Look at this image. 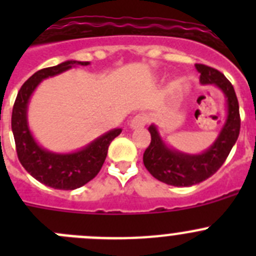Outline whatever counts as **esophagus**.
I'll return each mask as SVG.
<instances>
[{"label":"esophagus","mask_w":256,"mask_h":256,"mask_svg":"<svg viewBox=\"0 0 256 256\" xmlns=\"http://www.w3.org/2000/svg\"><path fill=\"white\" fill-rule=\"evenodd\" d=\"M146 123H148V115L138 114V115H136L132 120H130V126L132 128V130H140V128L146 126Z\"/></svg>","instance_id":"1"}]
</instances>
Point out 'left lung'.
Instances as JSON below:
<instances>
[{
  "label": "left lung",
  "mask_w": 256,
  "mask_h": 256,
  "mask_svg": "<svg viewBox=\"0 0 256 256\" xmlns=\"http://www.w3.org/2000/svg\"><path fill=\"white\" fill-rule=\"evenodd\" d=\"M201 84H212L223 92L227 104V118L218 137L201 154L178 151L165 144L155 124L148 126L151 142L144 154V164L154 178L176 187L198 184L212 177L226 162L240 134V110L234 86L214 68L196 64Z\"/></svg>",
  "instance_id": "obj_1"
}]
</instances>
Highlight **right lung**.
Wrapping results in <instances>:
<instances>
[{
    "label": "right lung",
    "instance_id": "add662e5",
    "mask_svg": "<svg viewBox=\"0 0 256 256\" xmlns=\"http://www.w3.org/2000/svg\"><path fill=\"white\" fill-rule=\"evenodd\" d=\"M90 61L68 60L56 66L38 70L20 88L14 104L11 128L16 144L19 162L38 182L58 190H76L96 177L108 155V148L120 128L108 130L83 148L74 152H52L38 144L28 126V104L30 96L44 79L64 73L66 70Z\"/></svg>",
    "mask_w": 256,
    "mask_h": 256
}]
</instances>
